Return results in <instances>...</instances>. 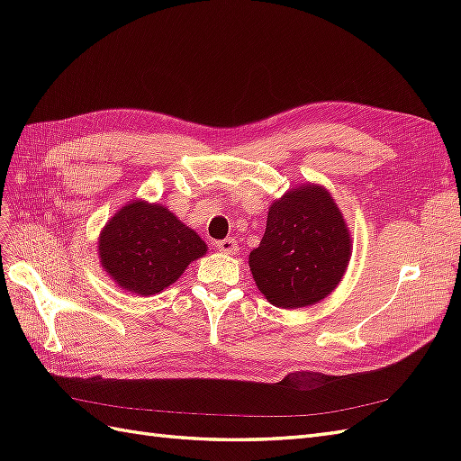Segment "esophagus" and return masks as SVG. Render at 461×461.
Wrapping results in <instances>:
<instances>
[{
	"label": "esophagus",
	"instance_id": "obj_1",
	"mask_svg": "<svg viewBox=\"0 0 461 461\" xmlns=\"http://www.w3.org/2000/svg\"><path fill=\"white\" fill-rule=\"evenodd\" d=\"M215 248L219 249V252H222V254H234L236 249H239V242H236L234 239H225V240H219V242H215Z\"/></svg>",
	"mask_w": 461,
	"mask_h": 461
}]
</instances>
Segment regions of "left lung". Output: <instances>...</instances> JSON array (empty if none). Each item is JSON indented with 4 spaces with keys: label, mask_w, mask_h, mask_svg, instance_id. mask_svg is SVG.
<instances>
[{
    "label": "left lung",
    "mask_w": 461,
    "mask_h": 461,
    "mask_svg": "<svg viewBox=\"0 0 461 461\" xmlns=\"http://www.w3.org/2000/svg\"><path fill=\"white\" fill-rule=\"evenodd\" d=\"M352 258V236L330 192L298 185L275 200L267 227L248 263L261 294L276 308L298 310L325 300Z\"/></svg>",
    "instance_id": "left-lung-1"
}]
</instances>
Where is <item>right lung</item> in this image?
<instances>
[{"instance_id": "obj_1", "label": "right lung", "mask_w": 461, "mask_h": 461, "mask_svg": "<svg viewBox=\"0 0 461 461\" xmlns=\"http://www.w3.org/2000/svg\"><path fill=\"white\" fill-rule=\"evenodd\" d=\"M205 254L207 244L196 230L169 207L146 200L124 203L97 239L104 271L119 288L138 296L159 294Z\"/></svg>"}]
</instances>
